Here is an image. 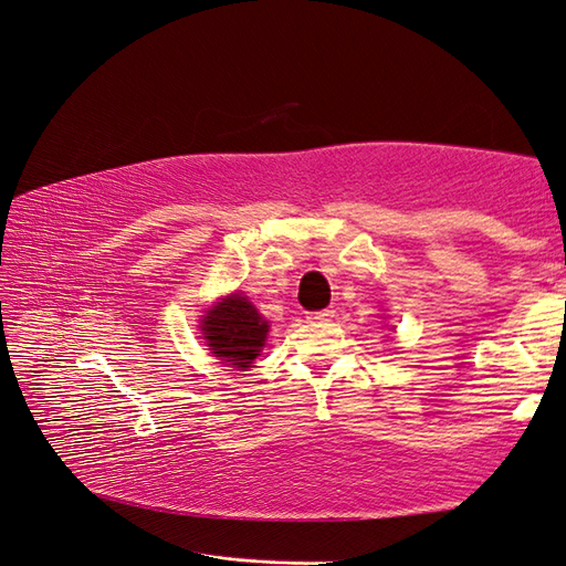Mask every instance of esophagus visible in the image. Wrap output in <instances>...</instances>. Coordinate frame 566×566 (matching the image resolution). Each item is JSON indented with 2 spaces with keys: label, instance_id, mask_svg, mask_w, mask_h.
Returning a JSON list of instances; mask_svg holds the SVG:
<instances>
[{
  "label": "esophagus",
  "instance_id": "obj_1",
  "mask_svg": "<svg viewBox=\"0 0 566 566\" xmlns=\"http://www.w3.org/2000/svg\"><path fill=\"white\" fill-rule=\"evenodd\" d=\"M332 317H334V310H329V307L317 310V312H310V315H307L310 322H326V319H332Z\"/></svg>",
  "mask_w": 566,
  "mask_h": 566
}]
</instances>
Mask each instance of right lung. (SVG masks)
<instances>
[{
  "instance_id": "1",
  "label": "right lung",
  "mask_w": 566,
  "mask_h": 566,
  "mask_svg": "<svg viewBox=\"0 0 566 566\" xmlns=\"http://www.w3.org/2000/svg\"><path fill=\"white\" fill-rule=\"evenodd\" d=\"M269 322L240 293L224 297L208 312L203 338L220 360L237 370H247L266 342Z\"/></svg>"
}]
</instances>
